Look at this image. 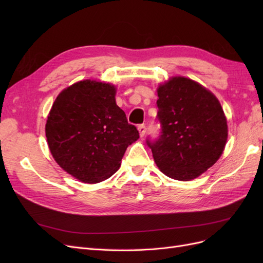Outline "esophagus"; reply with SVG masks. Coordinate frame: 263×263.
Returning a JSON list of instances; mask_svg holds the SVG:
<instances>
[{"mask_svg": "<svg viewBox=\"0 0 263 263\" xmlns=\"http://www.w3.org/2000/svg\"><path fill=\"white\" fill-rule=\"evenodd\" d=\"M138 132H139V135L140 137H144L145 134H146V126L144 124H141L138 126Z\"/></svg>", "mask_w": 263, "mask_h": 263, "instance_id": "obj_1", "label": "esophagus"}]
</instances>
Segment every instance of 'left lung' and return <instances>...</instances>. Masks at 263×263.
Instances as JSON below:
<instances>
[{
  "instance_id": "1",
  "label": "left lung",
  "mask_w": 263,
  "mask_h": 263,
  "mask_svg": "<svg viewBox=\"0 0 263 263\" xmlns=\"http://www.w3.org/2000/svg\"><path fill=\"white\" fill-rule=\"evenodd\" d=\"M157 140L147 139L158 168L166 177L190 181L216 163L224 151L228 127L219 101L206 87L173 77L158 87Z\"/></svg>"
}]
</instances>
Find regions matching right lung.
Masks as SVG:
<instances>
[{
  "instance_id": "add662e5",
  "label": "right lung",
  "mask_w": 263,
  "mask_h": 263,
  "mask_svg": "<svg viewBox=\"0 0 263 263\" xmlns=\"http://www.w3.org/2000/svg\"><path fill=\"white\" fill-rule=\"evenodd\" d=\"M116 87L84 80L63 90L46 123L50 153L61 168L84 183L112 177L125 151L139 138L115 101Z\"/></svg>"
}]
</instances>
